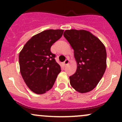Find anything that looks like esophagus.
<instances>
[{
    "instance_id": "obj_1",
    "label": "esophagus",
    "mask_w": 122,
    "mask_h": 122,
    "mask_svg": "<svg viewBox=\"0 0 122 122\" xmlns=\"http://www.w3.org/2000/svg\"><path fill=\"white\" fill-rule=\"evenodd\" d=\"M64 63L65 66H67V65H68V63H69V60H68V59H67V60H66V61L64 62Z\"/></svg>"
}]
</instances>
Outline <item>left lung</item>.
Segmentation results:
<instances>
[{
  "mask_svg": "<svg viewBox=\"0 0 122 122\" xmlns=\"http://www.w3.org/2000/svg\"><path fill=\"white\" fill-rule=\"evenodd\" d=\"M74 50L77 68L70 77V84L77 92L87 93L94 89L106 68V50L100 40L90 32L70 29L64 32Z\"/></svg>",
  "mask_w": 122,
  "mask_h": 122,
  "instance_id": "left-lung-1",
  "label": "left lung"
}]
</instances>
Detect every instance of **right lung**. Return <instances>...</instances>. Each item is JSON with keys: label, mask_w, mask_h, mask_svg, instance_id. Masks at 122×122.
I'll return each mask as SVG.
<instances>
[{"label": "right lung", "mask_w": 122, "mask_h": 122, "mask_svg": "<svg viewBox=\"0 0 122 122\" xmlns=\"http://www.w3.org/2000/svg\"><path fill=\"white\" fill-rule=\"evenodd\" d=\"M63 32L62 29L44 30L30 38L19 53L22 77L35 93L43 94L51 89L61 72L51 47L62 36Z\"/></svg>", "instance_id": "add662e5"}]
</instances>
